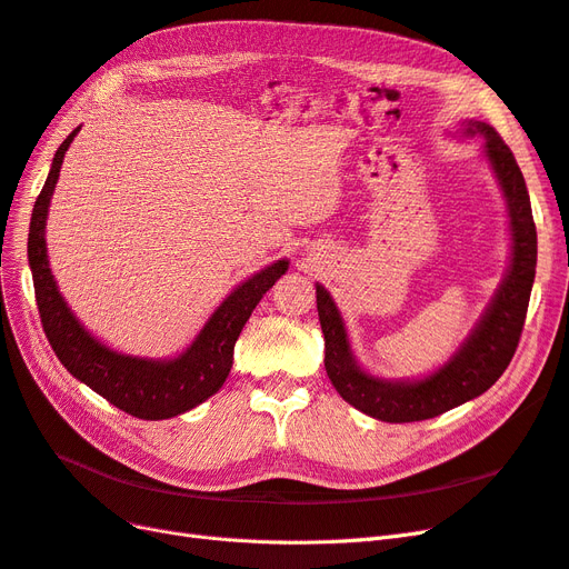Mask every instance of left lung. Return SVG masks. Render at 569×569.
I'll use <instances>...</instances> for the list:
<instances>
[{"label": "left lung", "mask_w": 569, "mask_h": 569, "mask_svg": "<svg viewBox=\"0 0 569 569\" xmlns=\"http://www.w3.org/2000/svg\"><path fill=\"white\" fill-rule=\"evenodd\" d=\"M460 130L462 137H481L485 157L503 192L510 218V266L485 313L456 353L435 372L416 377V380L375 377L358 366L347 322L330 291L316 284L327 377L343 401L382 422L429 420L477 399L510 366L525 327L533 274H537V226L531 218L522 170L491 126L481 120H465Z\"/></svg>", "instance_id": "8db88e82"}]
</instances>
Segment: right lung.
Returning a JSON list of instances; mask_svg holds the SVG:
<instances>
[{"instance_id": "right-lung-1", "label": "right lung", "mask_w": 569, "mask_h": 569, "mask_svg": "<svg viewBox=\"0 0 569 569\" xmlns=\"http://www.w3.org/2000/svg\"><path fill=\"white\" fill-rule=\"evenodd\" d=\"M76 128L66 137L51 161L47 182L36 201L28 232V263L36 284V299L44 335L54 349L61 366L76 380L88 385L109 403L126 410L128 416L140 420H168L197 408L222 387L232 368L234 341L247 325L249 316L266 291L278 282L289 268L287 258L253 272L249 280L237 284L222 303L206 320V325L189 347L176 358H142L113 351L99 341L76 318L71 306L61 297L59 284L51 274L47 258V213L51 194L61 173V163Z\"/></svg>"}]
</instances>
